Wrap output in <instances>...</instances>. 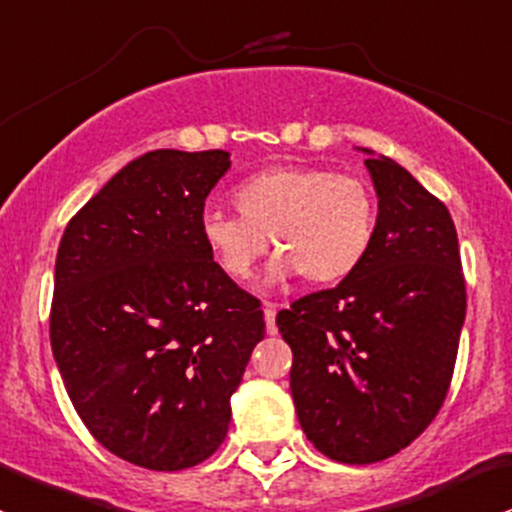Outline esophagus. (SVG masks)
Returning a JSON list of instances; mask_svg holds the SVG:
<instances>
[{"mask_svg":"<svg viewBox=\"0 0 512 512\" xmlns=\"http://www.w3.org/2000/svg\"><path fill=\"white\" fill-rule=\"evenodd\" d=\"M265 324L267 333L274 336L277 333V304H272V301H265Z\"/></svg>","mask_w":512,"mask_h":512,"instance_id":"1","label":"esophagus"}]
</instances>
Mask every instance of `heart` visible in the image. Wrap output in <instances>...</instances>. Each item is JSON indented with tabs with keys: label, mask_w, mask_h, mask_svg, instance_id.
I'll return each mask as SVG.
<instances>
[{
	"label": "heart",
	"mask_w": 512,
	"mask_h": 512,
	"mask_svg": "<svg viewBox=\"0 0 512 512\" xmlns=\"http://www.w3.org/2000/svg\"><path fill=\"white\" fill-rule=\"evenodd\" d=\"M240 215L206 208L201 240L228 277L247 279L272 245L265 284L304 274L338 284L360 270L378 233V201L363 179L319 166H272L233 191Z\"/></svg>",
	"instance_id": "b5f03b06"
}]
</instances>
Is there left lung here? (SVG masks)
Returning a JSON list of instances; mask_svg holds the SVG:
<instances>
[{
    "label": "left lung",
    "mask_w": 512,
    "mask_h": 512,
    "mask_svg": "<svg viewBox=\"0 0 512 512\" xmlns=\"http://www.w3.org/2000/svg\"><path fill=\"white\" fill-rule=\"evenodd\" d=\"M368 154L378 233L360 270L277 314L306 439L343 464L397 454L437 417L466 319L454 220L397 161Z\"/></svg>",
    "instance_id": "obj_1"
}]
</instances>
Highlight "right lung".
I'll list each match as a JSON object with an SVG mask.
<instances>
[{
    "label": "right lung",
    "mask_w": 512,
    "mask_h": 512,
    "mask_svg": "<svg viewBox=\"0 0 512 512\" xmlns=\"http://www.w3.org/2000/svg\"><path fill=\"white\" fill-rule=\"evenodd\" d=\"M230 152L157 149L73 215L58 245L51 348L75 412L120 459L181 471L223 444L265 338L260 301L198 230Z\"/></svg>",
    "instance_id": "add662e5"
}]
</instances>
